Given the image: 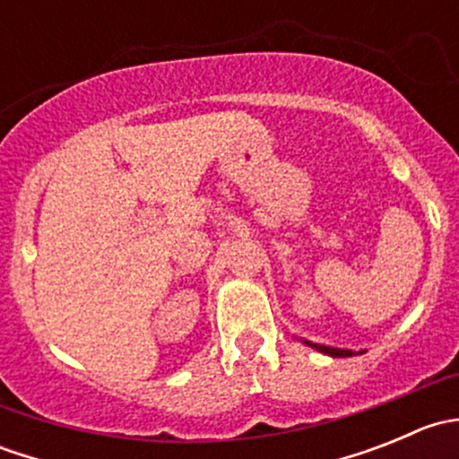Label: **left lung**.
<instances>
[{
	"label": "left lung",
	"mask_w": 459,
	"mask_h": 459,
	"mask_svg": "<svg viewBox=\"0 0 459 459\" xmlns=\"http://www.w3.org/2000/svg\"><path fill=\"white\" fill-rule=\"evenodd\" d=\"M307 342V340H304ZM308 346H313V349H317L319 353H326L331 355V358H351V355H355L353 351H346V349H333V346H322V344H313V342H307Z\"/></svg>",
	"instance_id": "1"
}]
</instances>
